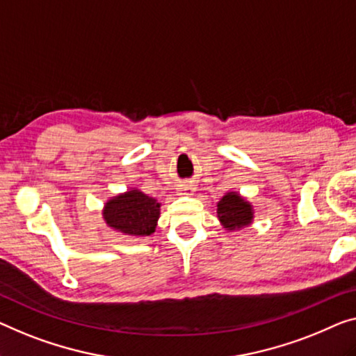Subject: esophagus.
Wrapping results in <instances>:
<instances>
[{
    "instance_id": "34e87169",
    "label": "esophagus",
    "mask_w": 356,
    "mask_h": 356,
    "mask_svg": "<svg viewBox=\"0 0 356 356\" xmlns=\"http://www.w3.org/2000/svg\"><path fill=\"white\" fill-rule=\"evenodd\" d=\"M179 192L184 195H193L195 192V185H192L190 182H184L179 185Z\"/></svg>"
}]
</instances>
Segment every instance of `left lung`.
Masks as SVG:
<instances>
[{"mask_svg":"<svg viewBox=\"0 0 356 356\" xmlns=\"http://www.w3.org/2000/svg\"><path fill=\"white\" fill-rule=\"evenodd\" d=\"M217 217L227 230L243 229L251 224L252 206L235 192L227 193L217 204Z\"/></svg>","mask_w":356,"mask_h":356,"instance_id":"obj_1","label":"left lung"}]
</instances>
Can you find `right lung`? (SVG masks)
Instances as JSON below:
<instances>
[{"label": "right lung", "instance_id": "1", "mask_svg": "<svg viewBox=\"0 0 356 356\" xmlns=\"http://www.w3.org/2000/svg\"><path fill=\"white\" fill-rule=\"evenodd\" d=\"M160 203L139 190L111 198L104 208V219L116 232L131 236H148L156 229Z\"/></svg>", "mask_w": 356, "mask_h": 356}]
</instances>
